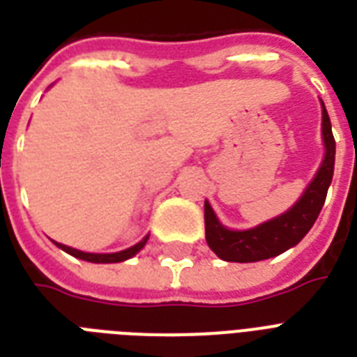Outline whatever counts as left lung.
Listing matches in <instances>:
<instances>
[{
  "mask_svg": "<svg viewBox=\"0 0 357 357\" xmlns=\"http://www.w3.org/2000/svg\"><path fill=\"white\" fill-rule=\"evenodd\" d=\"M322 139L326 146V153L315 179L305 189L302 198L280 217L272 218L257 228L234 231L218 222L211 206L206 202L204 206L206 241L220 259L234 261V263H254V261L268 259L293 248L294 244H298L305 237L324 206L328 187L333 178V165H335V139L324 103H322Z\"/></svg>",
  "mask_w": 357,
  "mask_h": 357,
  "instance_id": "left-lung-1",
  "label": "left lung"
}]
</instances>
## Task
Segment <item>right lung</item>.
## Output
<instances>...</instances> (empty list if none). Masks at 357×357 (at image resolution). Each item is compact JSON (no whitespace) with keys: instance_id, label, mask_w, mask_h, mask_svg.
<instances>
[{"instance_id":"obj_1","label":"right lung","mask_w":357,"mask_h":357,"mask_svg":"<svg viewBox=\"0 0 357 357\" xmlns=\"http://www.w3.org/2000/svg\"><path fill=\"white\" fill-rule=\"evenodd\" d=\"M148 237H144L140 243H137L135 246L128 250H122V252H116V254H86V252H81V250H75V248H70V246H64V244H59V248H63L64 252H68L70 255H74V257H79V259H85V261H91V263H120V261H126L129 257H133L139 250H142V246L146 244Z\"/></svg>"}]
</instances>
